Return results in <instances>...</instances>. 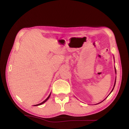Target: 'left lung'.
<instances>
[{
  "mask_svg": "<svg viewBox=\"0 0 129 129\" xmlns=\"http://www.w3.org/2000/svg\"><path fill=\"white\" fill-rule=\"evenodd\" d=\"M115 72L116 73V69H115ZM115 84H116V80H115V84H114V87H115ZM114 88H113V89H112V91L113 90H114Z\"/></svg>",
  "mask_w": 129,
  "mask_h": 129,
  "instance_id": "1",
  "label": "left lung"
}]
</instances>
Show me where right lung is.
I'll use <instances>...</instances> for the list:
<instances>
[{
    "label": "right lung",
    "mask_w": 129,
    "mask_h": 129,
    "mask_svg": "<svg viewBox=\"0 0 129 129\" xmlns=\"http://www.w3.org/2000/svg\"><path fill=\"white\" fill-rule=\"evenodd\" d=\"M50 94H51V93H50V94H49V95L48 96V97H47V99H46V100H45L44 101H43V102H41V103H40V104H36V105H34V106H37V105H41V104H42L43 103H44L45 102H46V101H47V100H48V99L49 98V97H50Z\"/></svg>",
    "instance_id": "obj_1"
}]
</instances>
